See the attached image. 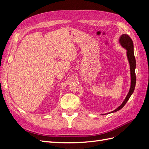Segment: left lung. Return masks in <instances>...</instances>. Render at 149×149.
<instances>
[{"mask_svg": "<svg viewBox=\"0 0 149 149\" xmlns=\"http://www.w3.org/2000/svg\"><path fill=\"white\" fill-rule=\"evenodd\" d=\"M119 43H120L122 47L127 49V58L130 64L131 84H130V88L127 94V95L126 96L123 102L122 103V104L117 108L116 109L109 112V113H112V112L118 111L121 109L122 108L125 106L126 102H127V101L129 100L130 96H131L132 93H134L135 87H136V73H135V69H136V58H135L134 53V44H133L132 40L128 35L123 34L120 36V39H119Z\"/></svg>", "mask_w": 149, "mask_h": 149, "instance_id": "left-lung-1", "label": "left lung"}]
</instances>
